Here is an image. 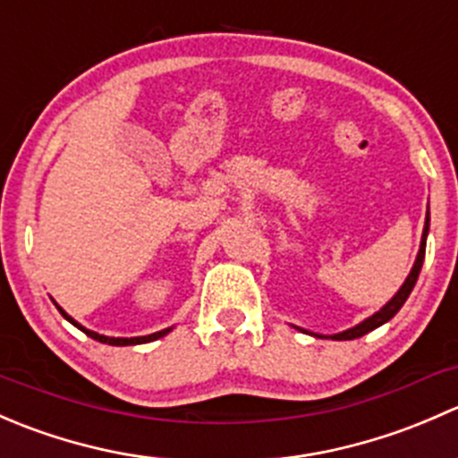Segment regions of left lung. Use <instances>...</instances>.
I'll return each instance as SVG.
<instances>
[{
	"mask_svg": "<svg viewBox=\"0 0 458 458\" xmlns=\"http://www.w3.org/2000/svg\"><path fill=\"white\" fill-rule=\"evenodd\" d=\"M428 233H429V208H428V215H426V225H423V234H421V248H419L417 261H414L412 270H410L408 279L403 281V285H401V288H399V293H396L394 297H392L390 301H387L386 306L381 308V310H378V312H374L372 317H368L366 321H361V323H359V326H354V327H348V330L339 332V335H330V336H326V335H315V332H310V335H315V336H321V339L350 341V339H359V336H363V335H368V332H372L374 327H378V326H383V323H387V321H390V318L394 317L396 312L401 310V306H403V303L408 301L410 293H412L414 284H417V279H419V272H421V266H423V259H426V242H428ZM294 327H297V326H294ZM297 330H301V332H308V330H303V327H297Z\"/></svg>",
	"mask_w": 458,
	"mask_h": 458,
	"instance_id": "8db88e82",
	"label": "left lung"
}]
</instances>
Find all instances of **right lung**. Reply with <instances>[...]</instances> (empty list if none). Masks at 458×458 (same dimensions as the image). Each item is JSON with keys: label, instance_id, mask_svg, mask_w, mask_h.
<instances>
[{"label": "right lung", "instance_id": "right-lung-1", "mask_svg": "<svg viewBox=\"0 0 458 458\" xmlns=\"http://www.w3.org/2000/svg\"><path fill=\"white\" fill-rule=\"evenodd\" d=\"M53 303H55V301H53ZM55 306H57V303H55ZM57 310L62 312L64 318H68V321H71L72 326H75V327H80L81 332H86V335L90 336V339L99 341V344H108V345H140V344H148V341L161 339V336H165V335H168L170 330H173V327H165V330L152 332V335H146V336H131V339H126V336H106V335H99V332H92V330H88V327L81 326V323H77L75 318H72L71 315H66V312H64L62 308H59V306H57Z\"/></svg>", "mask_w": 458, "mask_h": 458}]
</instances>
